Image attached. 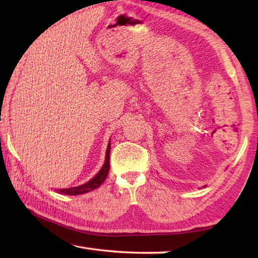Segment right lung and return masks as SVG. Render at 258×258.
<instances>
[{
    "label": "right lung",
    "instance_id": "right-lung-1",
    "mask_svg": "<svg viewBox=\"0 0 258 258\" xmlns=\"http://www.w3.org/2000/svg\"><path fill=\"white\" fill-rule=\"evenodd\" d=\"M109 159H110V141H109L108 147H107L104 164L97 175H95L93 178H91L89 182H86L85 184L74 186V187H68V189H55V191L58 192V194H63V195H68V196H76V195L86 194V192L97 189V187L101 185L104 182V180L107 178V175L109 173V167H110V165H109Z\"/></svg>",
    "mask_w": 258,
    "mask_h": 258
}]
</instances>
